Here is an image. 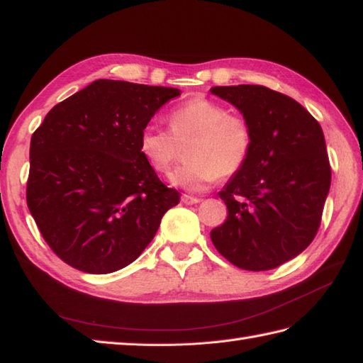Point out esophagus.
<instances>
[{
    "label": "esophagus",
    "mask_w": 363,
    "mask_h": 363,
    "mask_svg": "<svg viewBox=\"0 0 363 363\" xmlns=\"http://www.w3.org/2000/svg\"><path fill=\"white\" fill-rule=\"evenodd\" d=\"M181 201H182L184 204H189V206H191V204H198L199 201H201V199L196 198V196H191V195L184 194V195L181 196Z\"/></svg>",
    "instance_id": "34e87169"
}]
</instances>
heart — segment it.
<instances>
[{
    "label": "heart",
    "mask_w": 363,
    "mask_h": 363,
    "mask_svg": "<svg viewBox=\"0 0 363 363\" xmlns=\"http://www.w3.org/2000/svg\"><path fill=\"white\" fill-rule=\"evenodd\" d=\"M184 160L168 179L189 191H204L217 181L240 172L248 160L252 133L240 115L229 113L211 98L196 96L168 115V130L146 125L138 137V150L154 172L167 173L177 156V146L186 145Z\"/></svg>",
    "instance_id": "heart-1"
}]
</instances>
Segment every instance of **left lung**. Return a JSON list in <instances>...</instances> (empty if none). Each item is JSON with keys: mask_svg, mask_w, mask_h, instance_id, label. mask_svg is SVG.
Instances as JSON below:
<instances>
[{"mask_svg": "<svg viewBox=\"0 0 363 363\" xmlns=\"http://www.w3.org/2000/svg\"><path fill=\"white\" fill-rule=\"evenodd\" d=\"M250 123L248 160L220 198L228 218L212 229L215 248L250 272L279 267L317 235L330 187V165L320 123L295 99L264 86L212 87Z\"/></svg>", "mask_w": 363, "mask_h": 363, "instance_id": "1", "label": "left lung"}]
</instances>
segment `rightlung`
<instances>
[{"label":"right lung","mask_w":363,"mask_h":363,"mask_svg":"<svg viewBox=\"0 0 363 363\" xmlns=\"http://www.w3.org/2000/svg\"><path fill=\"white\" fill-rule=\"evenodd\" d=\"M179 89L98 79L46 113L30 137L26 201L45 242L91 274L128 267L179 203L138 150Z\"/></svg>","instance_id":"add662e5"}]
</instances>
